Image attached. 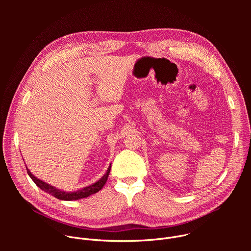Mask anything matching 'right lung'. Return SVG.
Returning a JSON list of instances; mask_svg holds the SVG:
<instances>
[{"mask_svg": "<svg viewBox=\"0 0 251 251\" xmlns=\"http://www.w3.org/2000/svg\"><path fill=\"white\" fill-rule=\"evenodd\" d=\"M110 170H111V165L109 166L108 170H107L106 174L100 178L99 181H97L96 183H94L93 185L91 186H88L82 190H79V191H76V192H71V193H66V192H63V191H60L43 181H41L40 178L35 177L30 172L28 169H26V172L28 174V176H30L31 180L34 182V184L37 185L40 189H42L43 191H45L46 193L55 197L56 199L58 200H62V201H75V200H79V199H83V198H87L89 197L90 195H93L97 192H99L103 186L106 184V181L107 178H108V176H109V173H110Z\"/></svg>", "mask_w": 251, "mask_h": 251, "instance_id": "obj_1", "label": "right lung"}]
</instances>
